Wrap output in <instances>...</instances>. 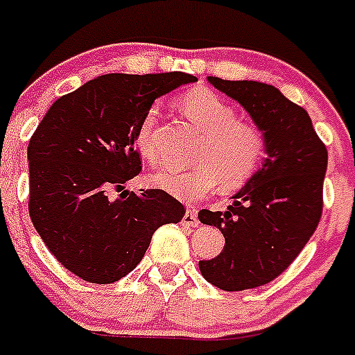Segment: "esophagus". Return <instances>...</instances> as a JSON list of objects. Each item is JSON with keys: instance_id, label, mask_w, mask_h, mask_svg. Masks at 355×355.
Segmentation results:
<instances>
[{"instance_id": "34e87169", "label": "esophagus", "mask_w": 355, "mask_h": 355, "mask_svg": "<svg viewBox=\"0 0 355 355\" xmlns=\"http://www.w3.org/2000/svg\"><path fill=\"white\" fill-rule=\"evenodd\" d=\"M181 222H183V225H188V227H199V218H197L196 209H187Z\"/></svg>"}]
</instances>
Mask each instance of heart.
<instances>
[{
    "label": "heart",
    "mask_w": 355,
    "mask_h": 355,
    "mask_svg": "<svg viewBox=\"0 0 355 355\" xmlns=\"http://www.w3.org/2000/svg\"><path fill=\"white\" fill-rule=\"evenodd\" d=\"M178 106L205 133L193 153L197 163L188 168H159L150 181L188 202L208 196L218 184L224 190H238L249 183L265 159V131L254 122L240 121L236 110L213 90H188L178 99ZM158 115V106H149L135 130V147L150 163L159 156L155 139Z\"/></svg>",
    "instance_id": "1"
}]
</instances>
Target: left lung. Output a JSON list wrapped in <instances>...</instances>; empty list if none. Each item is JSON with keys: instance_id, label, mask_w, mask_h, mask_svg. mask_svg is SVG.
Instances as JSON below:
<instances>
[{"instance_id": "1", "label": "left lung", "mask_w": 355, "mask_h": 355, "mask_svg": "<svg viewBox=\"0 0 355 355\" xmlns=\"http://www.w3.org/2000/svg\"><path fill=\"white\" fill-rule=\"evenodd\" d=\"M209 83L249 112L266 135V159L225 211L200 209L199 220L222 231L225 245L199 261L208 283L225 291L268 284L295 261L324 209L327 147L302 106L259 81Z\"/></svg>"}]
</instances>
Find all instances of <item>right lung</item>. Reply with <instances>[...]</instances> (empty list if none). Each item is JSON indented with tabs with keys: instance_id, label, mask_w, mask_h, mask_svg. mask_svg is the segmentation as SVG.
I'll return each instance as SVG.
<instances>
[{
	"instance_id": "1",
	"label": "right lung",
	"mask_w": 355,
	"mask_h": 355,
	"mask_svg": "<svg viewBox=\"0 0 355 355\" xmlns=\"http://www.w3.org/2000/svg\"><path fill=\"white\" fill-rule=\"evenodd\" d=\"M193 81L184 72L105 74L56 99L31 135L30 218L49 252L83 281L128 275L156 229L184 216L165 190L135 193L124 183L142 171L135 130L146 110Z\"/></svg>"
}]
</instances>
